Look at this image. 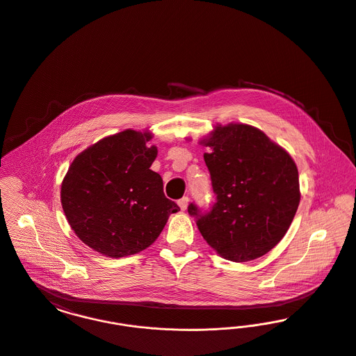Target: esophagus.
<instances>
[{
	"label": "esophagus",
	"instance_id": "obj_1",
	"mask_svg": "<svg viewBox=\"0 0 356 356\" xmlns=\"http://www.w3.org/2000/svg\"><path fill=\"white\" fill-rule=\"evenodd\" d=\"M188 202H189V199L188 197H181L179 202H177V204H179V207H180V209L181 211H186V207H188Z\"/></svg>",
	"mask_w": 356,
	"mask_h": 356
}]
</instances>
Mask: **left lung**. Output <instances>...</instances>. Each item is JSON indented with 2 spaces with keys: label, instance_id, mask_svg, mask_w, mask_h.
I'll return each instance as SVG.
<instances>
[{
  "label": "left lung",
  "instance_id": "8db88e82",
  "mask_svg": "<svg viewBox=\"0 0 356 356\" xmlns=\"http://www.w3.org/2000/svg\"><path fill=\"white\" fill-rule=\"evenodd\" d=\"M216 202L188 205L205 241L231 261H250L283 238L300 202L296 164L261 131L244 124L216 127L204 141Z\"/></svg>",
  "mask_w": 356,
  "mask_h": 356
}]
</instances>
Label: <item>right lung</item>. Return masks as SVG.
I'll list each match as a JSON object with an SVG mask.
<instances>
[{"label": "right lung", "instance_id": "1", "mask_svg": "<svg viewBox=\"0 0 356 356\" xmlns=\"http://www.w3.org/2000/svg\"><path fill=\"white\" fill-rule=\"evenodd\" d=\"M152 135L124 131L80 153L61 186V204L74 234L109 257L137 254L161 234L179 205L165 197L151 168Z\"/></svg>", "mask_w": 356, "mask_h": 356}]
</instances>
